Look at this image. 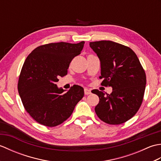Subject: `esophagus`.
<instances>
[{
  "label": "esophagus",
  "instance_id": "obj_1",
  "mask_svg": "<svg viewBox=\"0 0 161 161\" xmlns=\"http://www.w3.org/2000/svg\"><path fill=\"white\" fill-rule=\"evenodd\" d=\"M91 93V91L90 89H88V88H84V94L85 95H89Z\"/></svg>",
  "mask_w": 161,
  "mask_h": 161
}]
</instances>
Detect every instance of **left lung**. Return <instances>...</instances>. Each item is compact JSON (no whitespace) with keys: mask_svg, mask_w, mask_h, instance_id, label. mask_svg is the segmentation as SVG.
I'll return each instance as SVG.
<instances>
[{"mask_svg":"<svg viewBox=\"0 0 161 161\" xmlns=\"http://www.w3.org/2000/svg\"><path fill=\"white\" fill-rule=\"evenodd\" d=\"M89 45L100 60L101 85L113 88L110 95L92 91L100 98L95 113L107 124H122L141 107L146 85L145 70L137 55L127 46L111 41L90 42Z\"/></svg>","mask_w":161,"mask_h":161,"instance_id":"left-lung-1","label":"left lung"}]
</instances>
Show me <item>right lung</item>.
Masks as SVG:
<instances>
[{"label": "right lung", "mask_w": 161, "mask_h": 161, "mask_svg": "<svg viewBox=\"0 0 161 161\" xmlns=\"http://www.w3.org/2000/svg\"><path fill=\"white\" fill-rule=\"evenodd\" d=\"M84 43L46 44L27 57L20 73L18 91L26 111L37 122L50 127L61 124L84 97L81 86L74 85L64 93L56 82L59 77L67 75L71 61L81 53Z\"/></svg>", "instance_id": "obj_1"}]
</instances>
